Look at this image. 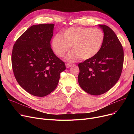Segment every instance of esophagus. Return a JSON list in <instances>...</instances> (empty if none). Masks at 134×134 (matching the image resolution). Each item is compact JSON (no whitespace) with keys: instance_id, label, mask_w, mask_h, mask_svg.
Instances as JSON below:
<instances>
[{"instance_id":"esophagus-1","label":"esophagus","mask_w":134,"mask_h":134,"mask_svg":"<svg viewBox=\"0 0 134 134\" xmlns=\"http://www.w3.org/2000/svg\"><path fill=\"white\" fill-rule=\"evenodd\" d=\"M72 66V64H71V63H66V66L67 68H69L70 67H71Z\"/></svg>"}]
</instances>
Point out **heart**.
I'll use <instances>...</instances> for the list:
<instances>
[{
  "mask_svg": "<svg viewBox=\"0 0 134 134\" xmlns=\"http://www.w3.org/2000/svg\"><path fill=\"white\" fill-rule=\"evenodd\" d=\"M55 35L53 41V48L56 55L63 57L72 47L73 52L67 59L75 61L92 59L99 52L104 44L105 35L99 28L72 27L63 33Z\"/></svg>",
  "mask_w": 134,
  "mask_h": 134,
  "instance_id": "1",
  "label": "heart"
}]
</instances>
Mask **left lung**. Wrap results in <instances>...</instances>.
Listing matches in <instances>:
<instances>
[{
	"instance_id": "obj_1",
	"label": "left lung",
	"mask_w": 134,
	"mask_h": 134,
	"mask_svg": "<svg viewBox=\"0 0 134 134\" xmlns=\"http://www.w3.org/2000/svg\"><path fill=\"white\" fill-rule=\"evenodd\" d=\"M103 29L104 44L94 57L78 64V82L86 92L102 94L113 87L120 78L124 62L122 44L110 27L99 24Z\"/></svg>"
}]
</instances>
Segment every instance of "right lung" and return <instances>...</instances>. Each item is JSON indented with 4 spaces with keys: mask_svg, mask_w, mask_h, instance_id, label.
Here are the masks:
<instances>
[{
    "mask_svg": "<svg viewBox=\"0 0 134 134\" xmlns=\"http://www.w3.org/2000/svg\"><path fill=\"white\" fill-rule=\"evenodd\" d=\"M54 24L34 25L14 44L11 56L13 72L19 85L29 93L44 97L57 87L65 62L51 47Z\"/></svg>",
    "mask_w": 134,
    "mask_h": 134,
    "instance_id": "obj_1",
    "label": "right lung"
}]
</instances>
